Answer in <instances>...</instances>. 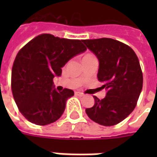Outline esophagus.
I'll return each instance as SVG.
<instances>
[{"mask_svg":"<svg viewBox=\"0 0 157 157\" xmlns=\"http://www.w3.org/2000/svg\"><path fill=\"white\" fill-rule=\"evenodd\" d=\"M75 94H76V95H78V96H82V95H83V94L81 93V92H75Z\"/></svg>","mask_w":157,"mask_h":157,"instance_id":"obj_1","label":"esophagus"}]
</instances>
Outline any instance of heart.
Wrapping results in <instances>:
<instances>
[{
    "mask_svg": "<svg viewBox=\"0 0 157 157\" xmlns=\"http://www.w3.org/2000/svg\"><path fill=\"white\" fill-rule=\"evenodd\" d=\"M90 57H93V55H91V54H86V56L84 57V59H86V58H90Z\"/></svg>",
    "mask_w": 157,
    "mask_h": 157,
    "instance_id": "obj_1",
    "label": "heart"
}]
</instances>
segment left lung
<instances>
[{"instance_id": "obj_1", "label": "left lung", "mask_w": 157, "mask_h": 157, "mask_svg": "<svg viewBox=\"0 0 157 157\" xmlns=\"http://www.w3.org/2000/svg\"><path fill=\"white\" fill-rule=\"evenodd\" d=\"M98 58V80L107 90L105 98L94 96V105L86 108L92 121L112 126L124 120L136 107L143 88V72L136 54L124 43L111 38L82 40Z\"/></svg>"}]
</instances>
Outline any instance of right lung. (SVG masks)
Masks as SVG:
<instances>
[{
    "label": "right lung",
    "instance_id": "right-lung-1",
    "mask_svg": "<svg viewBox=\"0 0 157 157\" xmlns=\"http://www.w3.org/2000/svg\"><path fill=\"white\" fill-rule=\"evenodd\" d=\"M86 47L80 40L41 34L30 40L16 55L11 73V89L19 112L38 125L51 124L63 113L73 90L58 92L53 79L62 67Z\"/></svg>",
    "mask_w": 157,
    "mask_h": 157
}]
</instances>
